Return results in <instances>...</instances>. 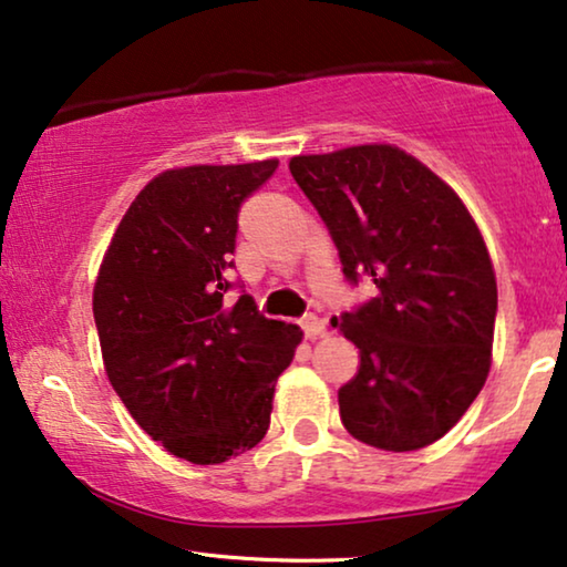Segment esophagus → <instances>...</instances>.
Returning <instances> with one entry per match:
<instances>
[{
  "label": "esophagus",
  "instance_id": "34e87169",
  "mask_svg": "<svg viewBox=\"0 0 567 567\" xmlns=\"http://www.w3.org/2000/svg\"><path fill=\"white\" fill-rule=\"evenodd\" d=\"M300 329H303L306 339H319V337H323V331H327V323H323L319 316L308 313L300 319Z\"/></svg>",
  "mask_w": 567,
  "mask_h": 567
}]
</instances>
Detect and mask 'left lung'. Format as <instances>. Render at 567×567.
<instances>
[{
	"instance_id": "obj_1",
	"label": "left lung",
	"mask_w": 567,
	"mask_h": 567,
	"mask_svg": "<svg viewBox=\"0 0 567 567\" xmlns=\"http://www.w3.org/2000/svg\"><path fill=\"white\" fill-rule=\"evenodd\" d=\"M290 173L327 225L347 282L375 285L371 300L334 321L360 350L339 417L368 446H430L489 371L497 285L477 225L454 188L391 145L298 155Z\"/></svg>"
}]
</instances>
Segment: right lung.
Returning a JSON list of instances; mask_svg holds the SVG:
<instances>
[{
    "label": "right lung",
    "mask_w": 567,
    "mask_h": 567,
    "mask_svg": "<svg viewBox=\"0 0 567 567\" xmlns=\"http://www.w3.org/2000/svg\"><path fill=\"white\" fill-rule=\"evenodd\" d=\"M277 165L161 173L97 271L93 316L111 386L153 441L192 464H223L267 435L277 375L303 339L228 279L240 205Z\"/></svg>",
    "instance_id": "add662e5"
}]
</instances>
